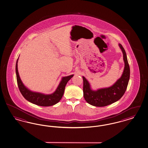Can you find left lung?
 Here are the masks:
<instances>
[{
    "instance_id": "1",
    "label": "left lung",
    "mask_w": 148,
    "mask_h": 148,
    "mask_svg": "<svg viewBox=\"0 0 148 148\" xmlns=\"http://www.w3.org/2000/svg\"><path fill=\"white\" fill-rule=\"evenodd\" d=\"M119 46L123 52L125 67L121 77L112 86L92 91L88 80L83 77L84 97L85 101L92 106L102 107L110 105L120 99L127 90L130 78V67L124 49L121 44Z\"/></svg>"
}]
</instances>
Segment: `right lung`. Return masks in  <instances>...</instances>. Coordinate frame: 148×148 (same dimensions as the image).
Segmentation results:
<instances>
[{"instance_id": "obj_1", "label": "right lung", "mask_w": 148, "mask_h": 148, "mask_svg": "<svg viewBox=\"0 0 148 148\" xmlns=\"http://www.w3.org/2000/svg\"><path fill=\"white\" fill-rule=\"evenodd\" d=\"M18 59L16 65V72L17 76V84L20 92L23 96L27 101L36 105L42 106H49L55 105L58 103L63 96L65 86L68 81L70 80L73 75L63 77L62 80L60 82L58 87L55 92L51 95H44L42 93L34 92L26 88L23 84L21 79L19 76L17 68Z\"/></svg>"}]
</instances>
